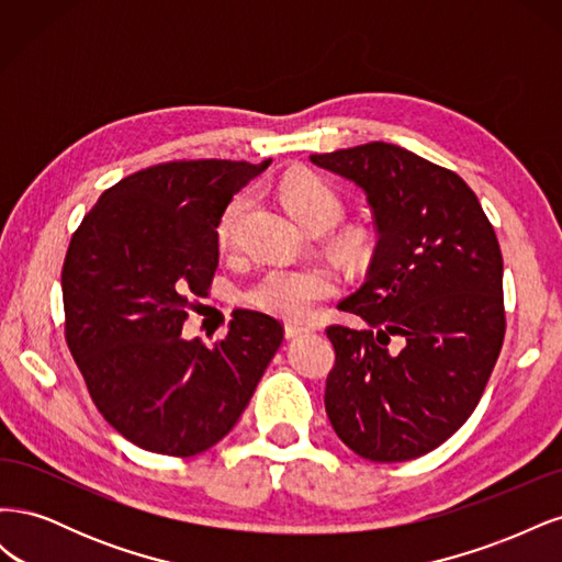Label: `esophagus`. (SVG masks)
<instances>
[{
    "mask_svg": "<svg viewBox=\"0 0 562 562\" xmlns=\"http://www.w3.org/2000/svg\"><path fill=\"white\" fill-rule=\"evenodd\" d=\"M310 330H312L310 326H300V323H285V337L288 339H293V337L304 335V333H310Z\"/></svg>",
    "mask_w": 562,
    "mask_h": 562,
    "instance_id": "1",
    "label": "esophagus"
}]
</instances>
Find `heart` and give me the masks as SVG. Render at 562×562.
Wrapping results in <instances>:
<instances>
[{"mask_svg": "<svg viewBox=\"0 0 562 562\" xmlns=\"http://www.w3.org/2000/svg\"><path fill=\"white\" fill-rule=\"evenodd\" d=\"M279 199L291 215L310 232H326L339 223L345 213V203L333 187L312 173H288L277 184ZM250 209L248 194H236L220 215L217 244L232 248L239 239L241 220ZM361 234L345 232L339 234L337 248L356 255L361 250ZM337 293V279L326 267H271L255 281L246 300L267 314L281 318L300 321L307 318L318 302Z\"/></svg>", "mask_w": 562, "mask_h": 562, "instance_id": "b5f03b06", "label": "heart"}]
</instances>
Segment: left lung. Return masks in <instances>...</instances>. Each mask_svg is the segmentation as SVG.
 <instances>
[{
	"mask_svg": "<svg viewBox=\"0 0 562 562\" xmlns=\"http://www.w3.org/2000/svg\"><path fill=\"white\" fill-rule=\"evenodd\" d=\"M366 192L378 246L366 283L337 304L366 326H328L326 413L370 462L431 452L462 427L495 368L504 262L479 196L457 173L389 143L312 155Z\"/></svg>",
	"mask_w": 562,
	"mask_h": 562,
	"instance_id": "8db88e82",
	"label": "left lung"
}]
</instances>
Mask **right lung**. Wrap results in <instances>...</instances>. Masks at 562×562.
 <instances>
[{
	"label": "right lung",
	"instance_id": "1",
	"mask_svg": "<svg viewBox=\"0 0 562 562\" xmlns=\"http://www.w3.org/2000/svg\"><path fill=\"white\" fill-rule=\"evenodd\" d=\"M269 166L168 161L112 184L63 262L65 339L112 427L143 450L192 457L225 438L283 342L269 314L236 310L213 347L184 339L217 269V223Z\"/></svg>",
	"mask_w": 562,
	"mask_h": 562
}]
</instances>
